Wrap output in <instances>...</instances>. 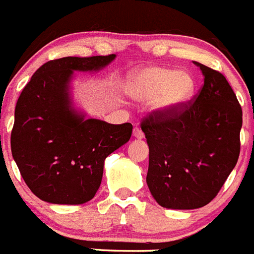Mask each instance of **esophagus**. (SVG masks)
Listing matches in <instances>:
<instances>
[{"instance_id": "1", "label": "esophagus", "mask_w": 254, "mask_h": 254, "mask_svg": "<svg viewBox=\"0 0 254 254\" xmlns=\"http://www.w3.org/2000/svg\"><path fill=\"white\" fill-rule=\"evenodd\" d=\"M132 134H134L135 138H138V139H143L144 138V131L139 127H134V132H132Z\"/></svg>"}]
</instances>
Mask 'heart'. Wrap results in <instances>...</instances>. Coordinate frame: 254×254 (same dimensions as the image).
Listing matches in <instances>:
<instances>
[{
    "label": "heart",
    "mask_w": 254,
    "mask_h": 254,
    "mask_svg": "<svg viewBox=\"0 0 254 254\" xmlns=\"http://www.w3.org/2000/svg\"><path fill=\"white\" fill-rule=\"evenodd\" d=\"M194 91V80L188 72L163 66H150L131 72L127 81V92L132 99L148 101L160 110H173L189 100Z\"/></svg>",
    "instance_id": "heart-1"
}]
</instances>
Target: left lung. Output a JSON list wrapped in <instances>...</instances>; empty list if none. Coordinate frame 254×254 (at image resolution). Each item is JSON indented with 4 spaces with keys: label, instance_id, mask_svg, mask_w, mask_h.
Listing matches in <instances>:
<instances>
[{
    "label": "left lung",
    "instance_id": "obj_1",
    "mask_svg": "<svg viewBox=\"0 0 254 254\" xmlns=\"http://www.w3.org/2000/svg\"><path fill=\"white\" fill-rule=\"evenodd\" d=\"M204 84L173 110L151 111L141 130L149 145L146 183L162 207L195 209L219 193L241 151L242 108L223 73L203 64Z\"/></svg>",
    "mask_w": 254,
    "mask_h": 254
}]
</instances>
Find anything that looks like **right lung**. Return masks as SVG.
Wrapping results in <instances>:
<instances>
[{"instance_id":"obj_1","label":"right lung","mask_w":254,"mask_h":254,"mask_svg":"<svg viewBox=\"0 0 254 254\" xmlns=\"http://www.w3.org/2000/svg\"><path fill=\"white\" fill-rule=\"evenodd\" d=\"M114 59L111 54L47 61L21 92L11 150L25 183L45 202H89L101 184L106 156L131 136L130 123L84 120L70 108L67 82L72 71L99 70Z\"/></svg>"}]
</instances>
